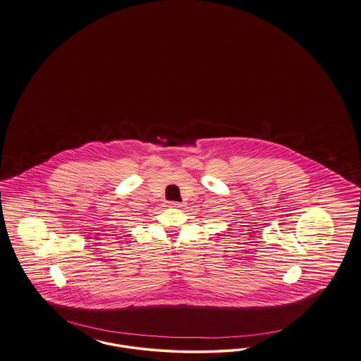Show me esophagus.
I'll return each instance as SVG.
<instances>
[{"mask_svg": "<svg viewBox=\"0 0 361 361\" xmlns=\"http://www.w3.org/2000/svg\"><path fill=\"white\" fill-rule=\"evenodd\" d=\"M169 204H171V207H180V203H177V202H171Z\"/></svg>", "mask_w": 361, "mask_h": 361, "instance_id": "esophagus-1", "label": "esophagus"}]
</instances>
